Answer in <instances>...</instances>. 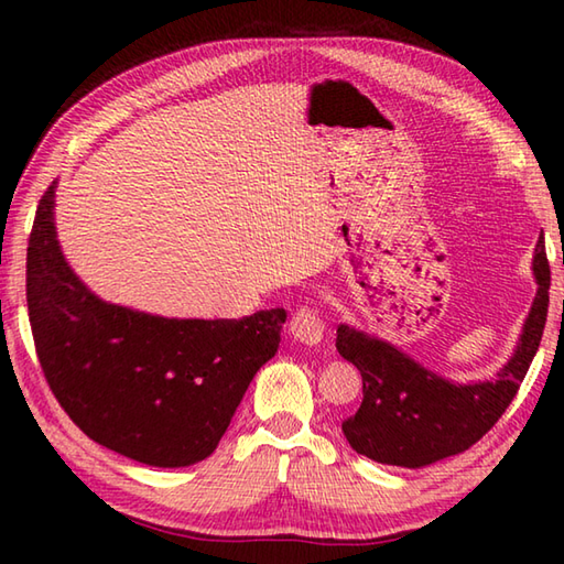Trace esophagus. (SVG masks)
Here are the masks:
<instances>
[{"instance_id":"esophagus-1","label":"esophagus","mask_w":564,"mask_h":564,"mask_svg":"<svg viewBox=\"0 0 564 564\" xmlns=\"http://www.w3.org/2000/svg\"><path fill=\"white\" fill-rule=\"evenodd\" d=\"M289 332L297 341H303L307 346H315L325 337V322H322L319 313L315 307H297L293 317H291V325Z\"/></svg>"}]
</instances>
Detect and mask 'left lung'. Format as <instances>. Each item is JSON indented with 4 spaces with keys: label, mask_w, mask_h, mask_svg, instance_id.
<instances>
[{
    "label": "left lung",
    "mask_w": 564,
    "mask_h": 564,
    "mask_svg": "<svg viewBox=\"0 0 564 564\" xmlns=\"http://www.w3.org/2000/svg\"><path fill=\"white\" fill-rule=\"evenodd\" d=\"M533 273L538 293L519 349L492 382L455 386L394 346L339 325L337 351L364 378V402L341 422L349 446L370 460L400 467H422L475 446L517 398L541 346L550 303V263L543 242L535 247Z\"/></svg>",
    "instance_id": "left-lung-1"
}]
</instances>
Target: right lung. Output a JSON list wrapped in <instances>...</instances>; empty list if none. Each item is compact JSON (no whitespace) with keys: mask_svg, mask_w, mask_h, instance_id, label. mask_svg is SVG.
I'll use <instances>...</instances> for the list:
<instances>
[{"mask_svg":"<svg viewBox=\"0 0 564 564\" xmlns=\"http://www.w3.org/2000/svg\"><path fill=\"white\" fill-rule=\"evenodd\" d=\"M47 186L29 237L26 303L55 400L84 434L145 465H194L218 448L285 310L242 319H164L91 295L69 271Z\"/></svg>","mask_w":564,"mask_h":564,"instance_id":"1","label":"right lung"}]
</instances>
